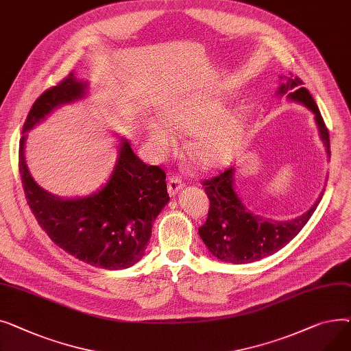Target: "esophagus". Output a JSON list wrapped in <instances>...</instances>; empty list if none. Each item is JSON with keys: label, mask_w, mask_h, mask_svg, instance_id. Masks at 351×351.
Here are the masks:
<instances>
[{"label": "esophagus", "mask_w": 351, "mask_h": 351, "mask_svg": "<svg viewBox=\"0 0 351 351\" xmlns=\"http://www.w3.org/2000/svg\"><path fill=\"white\" fill-rule=\"evenodd\" d=\"M184 187V181L178 176H171L167 181V190L170 195H176Z\"/></svg>", "instance_id": "esophagus-1"}]
</instances>
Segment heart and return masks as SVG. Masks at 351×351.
<instances>
[{
  "label": "heart",
  "mask_w": 351,
  "mask_h": 351,
  "mask_svg": "<svg viewBox=\"0 0 351 351\" xmlns=\"http://www.w3.org/2000/svg\"><path fill=\"white\" fill-rule=\"evenodd\" d=\"M162 120L149 123L150 140L161 152H170L177 144L174 130L191 134L189 153L202 169L225 166L235 156L246 128L242 110L221 112V103L205 96L174 103Z\"/></svg>",
  "instance_id": "heart-1"
}]
</instances>
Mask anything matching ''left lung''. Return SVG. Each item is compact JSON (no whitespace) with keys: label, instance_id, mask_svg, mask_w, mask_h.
<instances>
[{"label":"left lung","instance_id":"1","mask_svg":"<svg viewBox=\"0 0 351 351\" xmlns=\"http://www.w3.org/2000/svg\"><path fill=\"white\" fill-rule=\"evenodd\" d=\"M291 89L293 92L289 93V97L303 103L315 113L320 137L327 156L330 157L328 130L316 101L303 88V82L298 76L292 75L287 84L279 88V93L283 95ZM234 167L225 169L218 176L202 181L205 193L210 198V210L207 221L199 226L198 234L210 252L218 259L231 263H250L269 256L289 243L311 219L322 195L311 210L295 219L285 222L269 221L252 214L245 207L234 190Z\"/></svg>","mask_w":351,"mask_h":351}]
</instances>
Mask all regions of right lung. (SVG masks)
<instances>
[{"label":"right lung","mask_w":351,"mask_h":351,"mask_svg":"<svg viewBox=\"0 0 351 351\" xmlns=\"http://www.w3.org/2000/svg\"><path fill=\"white\" fill-rule=\"evenodd\" d=\"M85 84L71 72L40 95L25 119L23 133L52 109L84 96ZM25 134L19 140L18 167L27 202L47 235L76 259L105 269H125L143 255L152 223L170 199L166 173L147 166L121 140L110 180L90 197L62 199L43 190L31 177L24 157Z\"/></svg>","instance_id":"right-lung-1"}]
</instances>
